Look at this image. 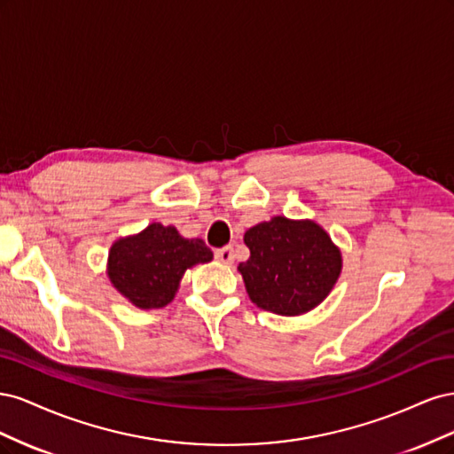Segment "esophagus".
<instances>
[{"label":"esophagus","instance_id":"obj_1","mask_svg":"<svg viewBox=\"0 0 454 454\" xmlns=\"http://www.w3.org/2000/svg\"><path fill=\"white\" fill-rule=\"evenodd\" d=\"M215 257L217 261H222V263L231 265L232 261H235V250H232V246H225L222 250H215Z\"/></svg>","mask_w":454,"mask_h":454}]
</instances>
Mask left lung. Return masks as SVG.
<instances>
[{
  "instance_id": "8db88e82",
  "label": "left lung",
  "mask_w": 454,
  "mask_h": 454,
  "mask_svg": "<svg viewBox=\"0 0 454 454\" xmlns=\"http://www.w3.org/2000/svg\"><path fill=\"white\" fill-rule=\"evenodd\" d=\"M250 259L239 272L259 309L301 316L332 294L342 270V254L329 232L312 219L274 215L244 232Z\"/></svg>"
}]
</instances>
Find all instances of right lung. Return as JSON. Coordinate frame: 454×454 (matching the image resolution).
I'll return each mask as SVG.
<instances>
[{"mask_svg":"<svg viewBox=\"0 0 454 454\" xmlns=\"http://www.w3.org/2000/svg\"><path fill=\"white\" fill-rule=\"evenodd\" d=\"M212 259L200 239H185L174 225L149 223L112 244L106 274L136 309H162L172 303L185 270Z\"/></svg>","mask_w":454,"mask_h":454,"instance_id":"right-lung-1","label":"right lung"}]
</instances>
